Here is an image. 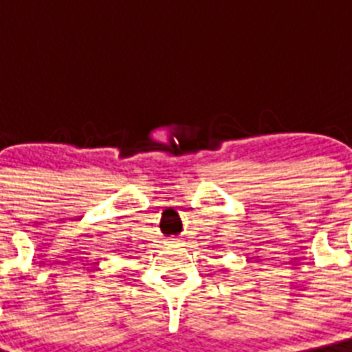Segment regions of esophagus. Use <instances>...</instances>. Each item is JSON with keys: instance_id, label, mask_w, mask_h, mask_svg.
Listing matches in <instances>:
<instances>
[{"instance_id": "obj_1", "label": "esophagus", "mask_w": 352, "mask_h": 352, "mask_svg": "<svg viewBox=\"0 0 352 352\" xmlns=\"http://www.w3.org/2000/svg\"><path fill=\"white\" fill-rule=\"evenodd\" d=\"M168 245H175V243H179V239H175V237H170V239L166 241Z\"/></svg>"}]
</instances>
